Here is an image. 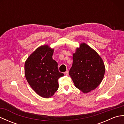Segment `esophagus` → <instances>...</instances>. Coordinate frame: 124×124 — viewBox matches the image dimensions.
Segmentation results:
<instances>
[{
  "label": "esophagus",
  "instance_id": "obj_1",
  "mask_svg": "<svg viewBox=\"0 0 124 124\" xmlns=\"http://www.w3.org/2000/svg\"><path fill=\"white\" fill-rule=\"evenodd\" d=\"M64 73H65V75H68V74H69V71H68V70L66 71H65V72H64Z\"/></svg>",
  "mask_w": 124,
  "mask_h": 124
}]
</instances>
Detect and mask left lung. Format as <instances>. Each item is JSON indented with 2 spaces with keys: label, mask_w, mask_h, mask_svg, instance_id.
<instances>
[{
  "label": "left lung",
  "mask_w": 124,
  "mask_h": 124,
  "mask_svg": "<svg viewBox=\"0 0 124 124\" xmlns=\"http://www.w3.org/2000/svg\"><path fill=\"white\" fill-rule=\"evenodd\" d=\"M69 74L75 86L84 93L93 91L104 77L105 66L98 53L85 43L80 44L73 54Z\"/></svg>",
  "instance_id": "8db88e82"
}]
</instances>
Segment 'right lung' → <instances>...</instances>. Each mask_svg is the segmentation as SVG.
<instances>
[{"label":"right lung","instance_id":"obj_1","mask_svg":"<svg viewBox=\"0 0 124 124\" xmlns=\"http://www.w3.org/2000/svg\"><path fill=\"white\" fill-rule=\"evenodd\" d=\"M54 49L48 45L38 47L28 57L24 64L25 78L36 93L49 98L59 88L58 79L64 76L59 71L57 63L53 59Z\"/></svg>","mask_w":124,"mask_h":124}]
</instances>
